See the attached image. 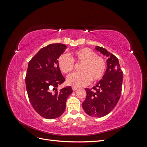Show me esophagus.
<instances>
[{"label":"esophagus","mask_w":147,"mask_h":147,"mask_svg":"<svg viewBox=\"0 0 147 147\" xmlns=\"http://www.w3.org/2000/svg\"><path fill=\"white\" fill-rule=\"evenodd\" d=\"M77 90V88L72 86V90H73V91H76Z\"/></svg>","instance_id":"34e87169"}]
</instances>
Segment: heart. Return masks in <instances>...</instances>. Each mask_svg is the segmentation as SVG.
Returning a JSON list of instances; mask_svg holds the SVG:
<instances>
[{"label":"heart","mask_w":147,"mask_h":147,"mask_svg":"<svg viewBox=\"0 0 147 147\" xmlns=\"http://www.w3.org/2000/svg\"><path fill=\"white\" fill-rule=\"evenodd\" d=\"M74 61L82 63L81 72L72 73L67 78L66 82L74 87L86 86L90 83L98 82L103 78L106 70V62L103 57L88 48L79 49L72 53V59L65 54L57 59V65L62 72L67 74L74 67Z\"/></svg>","instance_id":"heart-1"}]
</instances>
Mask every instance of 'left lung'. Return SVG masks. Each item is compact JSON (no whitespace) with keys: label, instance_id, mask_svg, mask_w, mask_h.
Wrapping results in <instances>:
<instances>
[{"label":"left lung","instance_id":"1","mask_svg":"<svg viewBox=\"0 0 147 147\" xmlns=\"http://www.w3.org/2000/svg\"><path fill=\"white\" fill-rule=\"evenodd\" d=\"M95 49L108 57L104 76L92 89L85 88L86 97L83 102L84 112L90 116L100 118L109 114L116 107L121 94L123 72L117 57L106 49Z\"/></svg>","mask_w":147,"mask_h":147}]
</instances>
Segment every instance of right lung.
<instances>
[{
	"label": "right lung",
	"instance_id": "add662e5",
	"mask_svg": "<svg viewBox=\"0 0 147 147\" xmlns=\"http://www.w3.org/2000/svg\"><path fill=\"white\" fill-rule=\"evenodd\" d=\"M67 47L52 43L42 48L29 62L26 86L31 105L36 112L47 119H55L64 112L66 101L72 92L70 86L56 88L65 78L57 65V59Z\"/></svg>",
	"mask_w": 147,
	"mask_h": 147
}]
</instances>
